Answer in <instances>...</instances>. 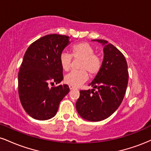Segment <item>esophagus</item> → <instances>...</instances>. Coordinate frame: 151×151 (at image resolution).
<instances>
[{"label": "esophagus", "instance_id": "obj_1", "mask_svg": "<svg viewBox=\"0 0 151 151\" xmlns=\"http://www.w3.org/2000/svg\"><path fill=\"white\" fill-rule=\"evenodd\" d=\"M69 87H70V90H73V89H76V88L74 87V86H72V85L69 86Z\"/></svg>", "mask_w": 151, "mask_h": 151}]
</instances>
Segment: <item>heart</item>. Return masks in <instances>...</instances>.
<instances>
[{
    "instance_id": "b5f03b06",
    "label": "heart",
    "mask_w": 151,
    "mask_h": 151,
    "mask_svg": "<svg viewBox=\"0 0 151 151\" xmlns=\"http://www.w3.org/2000/svg\"><path fill=\"white\" fill-rule=\"evenodd\" d=\"M72 56L76 59H81L79 71H72L65 77V81L67 84L79 86L88 79V73L95 75L99 72L101 67V60L99 56L94 54V50L88 42H81L72 47ZM72 56L65 52L60 56V63L65 71L70 70Z\"/></svg>"
}]
</instances>
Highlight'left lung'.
I'll use <instances>...</instances> for the list:
<instances>
[{
	"mask_svg": "<svg viewBox=\"0 0 151 151\" xmlns=\"http://www.w3.org/2000/svg\"><path fill=\"white\" fill-rule=\"evenodd\" d=\"M92 41L104 47L103 62L89 84L93 89L80 91L76 109L85 120L100 121L112 115L121 105L128 86L129 72L125 57L116 47L104 40Z\"/></svg>",
	"mask_w": 151,
	"mask_h": 151,
	"instance_id": "obj_1",
	"label": "left lung"
}]
</instances>
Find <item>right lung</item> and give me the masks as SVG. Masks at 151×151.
Wrapping results in <instances>:
<instances>
[{
    "label": "right lung",
    "instance_id": "obj_1",
    "mask_svg": "<svg viewBox=\"0 0 151 151\" xmlns=\"http://www.w3.org/2000/svg\"><path fill=\"white\" fill-rule=\"evenodd\" d=\"M69 36L51 34L40 38L29 46L18 73V93L21 104L29 116L45 121L56 115L59 104L70 91L63 79L60 56L70 44Z\"/></svg>",
    "mask_w": 151,
    "mask_h": 151
}]
</instances>
